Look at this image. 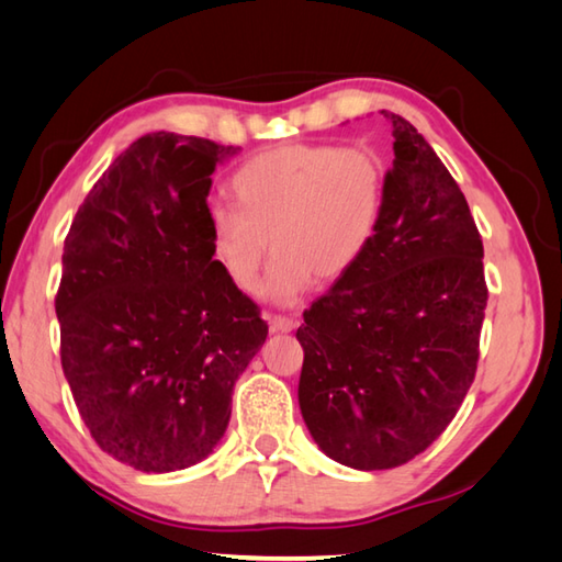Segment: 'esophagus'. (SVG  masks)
Masks as SVG:
<instances>
[{
    "mask_svg": "<svg viewBox=\"0 0 562 562\" xmlns=\"http://www.w3.org/2000/svg\"><path fill=\"white\" fill-rule=\"evenodd\" d=\"M296 328V318L290 316H270V331L272 334H290Z\"/></svg>",
    "mask_w": 562,
    "mask_h": 562,
    "instance_id": "esophagus-1",
    "label": "esophagus"
}]
</instances>
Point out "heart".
<instances>
[{
  "label": "heart",
  "mask_w": 562,
  "mask_h": 562,
  "mask_svg": "<svg viewBox=\"0 0 562 562\" xmlns=\"http://www.w3.org/2000/svg\"><path fill=\"white\" fill-rule=\"evenodd\" d=\"M384 162L370 146L294 143L260 153L231 180L238 209L209 214V250L238 292L294 304L312 280L334 282L356 266L375 236L384 202Z\"/></svg>",
  "instance_id": "b5f03b06"
}]
</instances>
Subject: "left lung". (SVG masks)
<instances>
[{
	"mask_svg": "<svg viewBox=\"0 0 562 562\" xmlns=\"http://www.w3.org/2000/svg\"><path fill=\"white\" fill-rule=\"evenodd\" d=\"M368 250L304 312L300 409L340 465L409 463L453 422L475 380L487 306L482 238L465 194L409 121Z\"/></svg>",
	"mask_w": 562,
	"mask_h": 562,
	"instance_id": "obj_1",
	"label": "left lung"
}]
</instances>
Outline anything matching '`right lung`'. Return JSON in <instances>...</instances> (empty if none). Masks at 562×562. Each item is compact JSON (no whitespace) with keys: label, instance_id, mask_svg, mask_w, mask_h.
Wrapping results in <instances>:
<instances>
[{"label":"right lung","instance_id":"1","mask_svg":"<svg viewBox=\"0 0 562 562\" xmlns=\"http://www.w3.org/2000/svg\"><path fill=\"white\" fill-rule=\"evenodd\" d=\"M240 148L158 131L121 153L77 209L55 296L60 360L97 446L140 472L202 463L268 338L209 250L216 165Z\"/></svg>","mask_w":562,"mask_h":562}]
</instances>
